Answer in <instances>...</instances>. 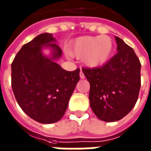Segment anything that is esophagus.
<instances>
[{
	"label": "esophagus",
	"mask_w": 151,
	"mask_h": 151,
	"mask_svg": "<svg viewBox=\"0 0 151 151\" xmlns=\"http://www.w3.org/2000/svg\"><path fill=\"white\" fill-rule=\"evenodd\" d=\"M79 76H80V78H82V79H83L84 78H85V76H84L83 73V71H82V70H81V71H80Z\"/></svg>",
	"instance_id": "1"
}]
</instances>
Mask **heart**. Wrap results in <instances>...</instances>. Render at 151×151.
Listing matches in <instances>:
<instances>
[{
	"label": "heart",
	"instance_id": "heart-1",
	"mask_svg": "<svg viewBox=\"0 0 151 151\" xmlns=\"http://www.w3.org/2000/svg\"><path fill=\"white\" fill-rule=\"evenodd\" d=\"M113 50V42L107 35L83 36L76 39L68 48L69 54L83 58L85 64L96 68L104 65L110 58Z\"/></svg>",
	"mask_w": 151,
	"mask_h": 151
}]
</instances>
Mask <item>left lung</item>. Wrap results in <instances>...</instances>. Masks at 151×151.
<instances>
[{"label": "left lung", "instance_id": "1", "mask_svg": "<svg viewBox=\"0 0 151 151\" xmlns=\"http://www.w3.org/2000/svg\"><path fill=\"white\" fill-rule=\"evenodd\" d=\"M117 54L104 66L83 68L90 83L89 101L94 114L103 122H116L127 116L138 99L140 88V60L136 53L115 36Z\"/></svg>", "mask_w": 151, "mask_h": 151}]
</instances>
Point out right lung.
Listing matches in <instances>:
<instances>
[{"label":"right lung","instance_id":"add662e5","mask_svg":"<svg viewBox=\"0 0 151 151\" xmlns=\"http://www.w3.org/2000/svg\"><path fill=\"white\" fill-rule=\"evenodd\" d=\"M52 34L43 33L22 46L11 63V86L24 113L43 124L58 122L79 81V68L72 72L57 63L62 50ZM50 49L49 56L43 54Z\"/></svg>","mask_w":151,"mask_h":151}]
</instances>
